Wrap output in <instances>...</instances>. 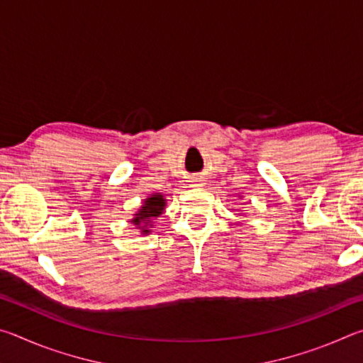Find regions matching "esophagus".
Returning a JSON list of instances; mask_svg holds the SVG:
<instances>
[{"mask_svg":"<svg viewBox=\"0 0 363 363\" xmlns=\"http://www.w3.org/2000/svg\"><path fill=\"white\" fill-rule=\"evenodd\" d=\"M192 184H190V186H194V187H201V186H205V182L200 179V177H195V179H192L190 181Z\"/></svg>","mask_w":363,"mask_h":363,"instance_id":"1","label":"esophagus"}]
</instances>
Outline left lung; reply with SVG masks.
I'll use <instances>...</instances> for the list:
<instances>
[{
  "mask_svg": "<svg viewBox=\"0 0 363 363\" xmlns=\"http://www.w3.org/2000/svg\"><path fill=\"white\" fill-rule=\"evenodd\" d=\"M240 199H242V196H240Z\"/></svg>",
  "mask_w": 363,
  "mask_h": 363,
  "instance_id": "left-lung-1",
  "label": "left lung"
}]
</instances>
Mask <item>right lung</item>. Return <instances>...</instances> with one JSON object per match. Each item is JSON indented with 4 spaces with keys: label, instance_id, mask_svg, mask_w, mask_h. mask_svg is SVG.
I'll list each match as a JSON object with an SVG mask.
<instances>
[{
    "label": "right lung",
    "instance_id": "right-lung-1",
    "mask_svg": "<svg viewBox=\"0 0 363 363\" xmlns=\"http://www.w3.org/2000/svg\"><path fill=\"white\" fill-rule=\"evenodd\" d=\"M164 206H167V199H164L163 194H149V196L144 199L139 210L134 213V218L130 223L136 227L143 235H149L153 227V219L158 218L160 214L164 211Z\"/></svg>",
    "mask_w": 363,
    "mask_h": 363
}]
</instances>
